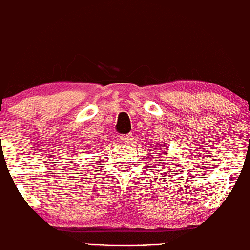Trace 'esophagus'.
<instances>
[{
  "instance_id": "obj_1",
  "label": "esophagus",
  "mask_w": 250,
  "mask_h": 250,
  "mask_svg": "<svg viewBox=\"0 0 250 250\" xmlns=\"http://www.w3.org/2000/svg\"><path fill=\"white\" fill-rule=\"evenodd\" d=\"M121 140H122V142H123V143H126V145H127V143H131V142H132V140H133V135H132V134H125V135H122V136H121Z\"/></svg>"
}]
</instances>
